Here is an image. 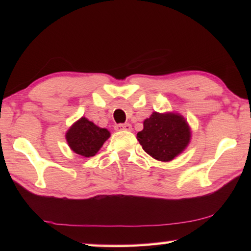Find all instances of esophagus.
Returning a JSON list of instances; mask_svg holds the SVG:
<instances>
[{
	"mask_svg": "<svg viewBox=\"0 0 251 251\" xmlns=\"http://www.w3.org/2000/svg\"><path fill=\"white\" fill-rule=\"evenodd\" d=\"M116 130H131L130 124H117L115 126Z\"/></svg>",
	"mask_w": 251,
	"mask_h": 251,
	"instance_id": "1",
	"label": "esophagus"
}]
</instances>
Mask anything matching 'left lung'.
Returning <instances> with one entry per match:
<instances>
[{
    "instance_id": "8db88e82",
    "label": "left lung",
    "mask_w": 251,
    "mask_h": 251,
    "mask_svg": "<svg viewBox=\"0 0 251 251\" xmlns=\"http://www.w3.org/2000/svg\"><path fill=\"white\" fill-rule=\"evenodd\" d=\"M143 150L157 160L169 161L185 150L190 139L187 122L177 114L152 113L137 133Z\"/></svg>"
}]
</instances>
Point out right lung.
<instances>
[{"mask_svg":"<svg viewBox=\"0 0 251 251\" xmlns=\"http://www.w3.org/2000/svg\"><path fill=\"white\" fill-rule=\"evenodd\" d=\"M109 131L82 117L66 133V141L72 151L84 157L94 156L109 137Z\"/></svg>","mask_w":251,"mask_h":251,"instance_id":"obj_1","label":"right lung"}]
</instances>
